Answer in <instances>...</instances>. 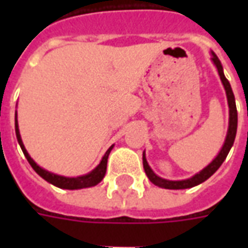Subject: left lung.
<instances>
[{
  "label": "left lung",
  "mask_w": 248,
  "mask_h": 248,
  "mask_svg": "<svg viewBox=\"0 0 248 248\" xmlns=\"http://www.w3.org/2000/svg\"><path fill=\"white\" fill-rule=\"evenodd\" d=\"M211 61L214 62V65L218 70V74L220 77V81L223 83L224 90H226V95H227V103H229V129H227V135H226V140L222 146V149L218 153V155L214 158L213 161L208 163L207 166L202 169L201 171L197 172L195 175H192L191 178H187V179H182V181H169L165 178H161L156 175L155 172L151 170V167L149 166V163L146 161V155L143 153V169L147 178L150 179L151 183H154L155 186L162 187V188H169V190H182V188H190V187L198 186L204 181H207L208 178L213 175L214 172L218 170L220 165L223 163L226 156L229 154V151L231 150V147L234 145L235 135H236V127H238V111H236V105H235V97L232 89L230 82L227 81V78L224 77L223 67L222 63L219 61V58L217 54L211 51Z\"/></svg>",
  "instance_id": "8db88e82"
}]
</instances>
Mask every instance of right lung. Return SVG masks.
Segmentation results:
<instances>
[{
	"label": "right lung",
	"mask_w": 248,
	"mask_h": 248,
	"mask_svg": "<svg viewBox=\"0 0 248 248\" xmlns=\"http://www.w3.org/2000/svg\"><path fill=\"white\" fill-rule=\"evenodd\" d=\"M16 135H17V140H18L19 146H21V149H22V153H24V155L26 156V159L30 163V166L34 169V171L40 175L41 178H44L46 182L51 183V185H54V186L60 187V188H66V190H78V188H86V187H93L98 185V183L101 182L105 177V174H106V167H108V154H110V151L113 150L114 145H111L108 147V150L105 153V155H103L102 161L99 162V165H98L94 170H92L90 172H87L85 175H79V177L76 178H70V177H63V175H58V174H54V172H50L45 170V169H42L41 166H38L34 161H33V158L29 155V153L26 151L24 146V142L21 140V134H19V129H18V121H17V111H16Z\"/></svg>",
	"instance_id": "add662e5"
}]
</instances>
